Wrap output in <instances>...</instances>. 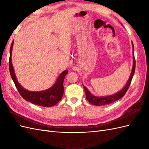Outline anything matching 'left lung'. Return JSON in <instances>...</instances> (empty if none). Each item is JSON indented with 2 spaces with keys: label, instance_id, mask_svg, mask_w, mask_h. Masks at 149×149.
Wrapping results in <instances>:
<instances>
[{
  "label": "left lung",
  "instance_id": "obj_1",
  "mask_svg": "<svg viewBox=\"0 0 149 149\" xmlns=\"http://www.w3.org/2000/svg\"><path fill=\"white\" fill-rule=\"evenodd\" d=\"M132 56H133V65H132V71L131 73H130L129 78L127 80V83H126V84L125 85V86L123 87V88H122L119 91L109 96H97L91 94V93H90V91L88 89V88H86V87L84 86L82 83L85 91L86 100L91 103V104L94 106H102V105L108 104L112 103L120 100L121 97H123L125 95V93L127 92V89L129 87L130 83H131L132 79L134 74L135 68H136V61H135V58H134V47L132 42Z\"/></svg>",
  "mask_w": 149,
  "mask_h": 149
}]
</instances>
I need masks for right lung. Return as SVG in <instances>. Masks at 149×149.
<instances>
[{
	"instance_id": "right-lung-1",
	"label": "right lung",
	"mask_w": 149,
	"mask_h": 149,
	"mask_svg": "<svg viewBox=\"0 0 149 149\" xmlns=\"http://www.w3.org/2000/svg\"><path fill=\"white\" fill-rule=\"evenodd\" d=\"M13 46V40L10 49L9 70L11 77L15 86L22 97L26 101L30 102L35 105L43 107H52L56 105L63 97L64 93L63 81L68 71L65 70L58 76L56 82L52 87L41 91H30L26 90L19 83L15 73L12 61V53Z\"/></svg>"
}]
</instances>
